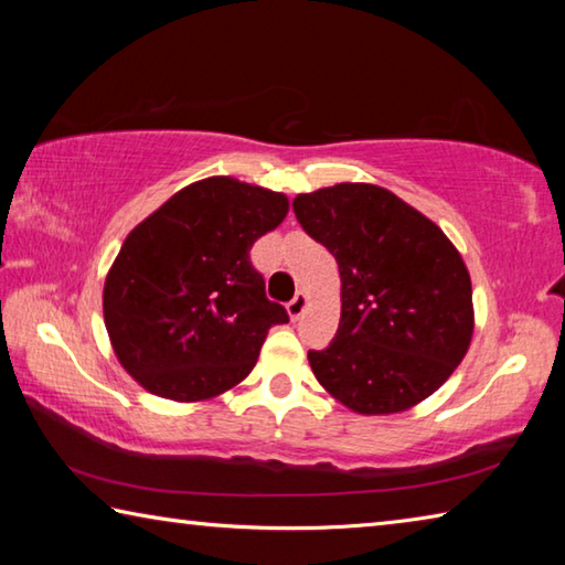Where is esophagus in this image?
I'll return each mask as SVG.
<instances>
[{
	"label": "esophagus",
	"mask_w": 565,
	"mask_h": 565,
	"mask_svg": "<svg viewBox=\"0 0 565 565\" xmlns=\"http://www.w3.org/2000/svg\"><path fill=\"white\" fill-rule=\"evenodd\" d=\"M306 303H309V296H306V294H296L294 299H291L289 303H286V311H289V317H291L294 321L301 319Z\"/></svg>",
	"instance_id": "34e87169"
}]
</instances>
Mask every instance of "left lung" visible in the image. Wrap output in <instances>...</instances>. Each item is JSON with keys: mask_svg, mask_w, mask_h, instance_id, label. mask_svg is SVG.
Returning <instances> with one entry per match:
<instances>
[{"mask_svg": "<svg viewBox=\"0 0 565 565\" xmlns=\"http://www.w3.org/2000/svg\"><path fill=\"white\" fill-rule=\"evenodd\" d=\"M303 232L333 254L341 321L313 376L356 414H398L431 396L473 333L471 276L431 218L374 184L294 199Z\"/></svg>", "mask_w": 565, "mask_h": 565, "instance_id": "obj_1", "label": "left lung"}]
</instances>
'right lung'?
<instances>
[{
	"mask_svg": "<svg viewBox=\"0 0 565 565\" xmlns=\"http://www.w3.org/2000/svg\"><path fill=\"white\" fill-rule=\"evenodd\" d=\"M279 191L212 177L189 184L121 244L104 281V323L124 369L151 394L204 401L248 376L276 323L254 242L279 226Z\"/></svg>",
	"mask_w": 565,
	"mask_h": 565,
	"instance_id": "1",
	"label": "right lung"
}]
</instances>
